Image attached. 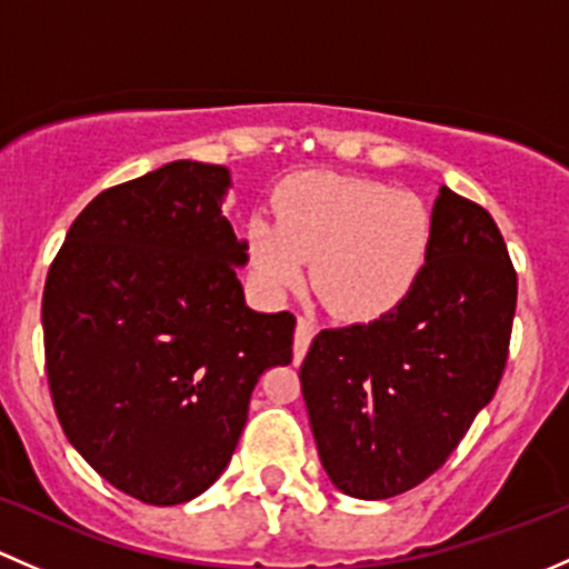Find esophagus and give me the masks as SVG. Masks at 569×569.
Masks as SVG:
<instances>
[{
    "instance_id": "esophagus-1",
    "label": "esophagus",
    "mask_w": 569,
    "mask_h": 569,
    "mask_svg": "<svg viewBox=\"0 0 569 569\" xmlns=\"http://www.w3.org/2000/svg\"><path fill=\"white\" fill-rule=\"evenodd\" d=\"M312 337H315V323H312V320L298 318V323H296V345H292V350H296V361H301L303 356H307Z\"/></svg>"
}]
</instances>
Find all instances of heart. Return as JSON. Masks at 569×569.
<instances>
[{
  "instance_id": "obj_1",
  "label": "heart",
  "mask_w": 569,
  "mask_h": 569,
  "mask_svg": "<svg viewBox=\"0 0 569 569\" xmlns=\"http://www.w3.org/2000/svg\"><path fill=\"white\" fill-rule=\"evenodd\" d=\"M432 216L411 191L342 174L287 178L273 194V224L246 227V260L268 298H282L312 262L320 301L345 320H378L400 307L425 273Z\"/></svg>"
}]
</instances>
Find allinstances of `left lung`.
<instances>
[{
    "label": "left lung",
    "instance_id": "left-lung-1",
    "mask_svg": "<svg viewBox=\"0 0 569 569\" xmlns=\"http://www.w3.org/2000/svg\"><path fill=\"white\" fill-rule=\"evenodd\" d=\"M518 273L493 216L441 186L411 296L372 323L323 328L301 391L328 479L391 499L447 462L507 367Z\"/></svg>",
    "mask_w": 569,
    "mask_h": 569
}]
</instances>
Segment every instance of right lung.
<instances>
[{
	"instance_id": "obj_1",
	"label": "right lung",
	"mask_w": 569,
	"mask_h": 569,
	"mask_svg": "<svg viewBox=\"0 0 569 569\" xmlns=\"http://www.w3.org/2000/svg\"><path fill=\"white\" fill-rule=\"evenodd\" d=\"M230 172L172 161L101 191L70 224L43 290L46 375L68 441L156 507L219 479L296 318L246 307V243L221 216Z\"/></svg>"
}]
</instances>
